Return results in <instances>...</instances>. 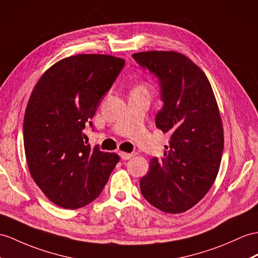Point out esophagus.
Instances as JSON below:
<instances>
[{"label": "esophagus", "mask_w": 258, "mask_h": 258, "mask_svg": "<svg viewBox=\"0 0 258 258\" xmlns=\"http://www.w3.org/2000/svg\"><path fill=\"white\" fill-rule=\"evenodd\" d=\"M119 155H120V158L122 160H129L131 158H134V156L136 155V153H127V152H119Z\"/></svg>", "instance_id": "esophagus-1"}]
</instances>
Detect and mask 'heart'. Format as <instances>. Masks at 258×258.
I'll return each instance as SVG.
<instances>
[{"label": "heart", "mask_w": 258, "mask_h": 258, "mask_svg": "<svg viewBox=\"0 0 258 258\" xmlns=\"http://www.w3.org/2000/svg\"><path fill=\"white\" fill-rule=\"evenodd\" d=\"M133 91H144V92H148V84L141 83L139 85H137Z\"/></svg>", "instance_id": "heart-1"}]
</instances>
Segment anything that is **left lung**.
<instances>
[{
	"instance_id": "8db88e82",
	"label": "left lung",
	"mask_w": 258,
	"mask_h": 258,
	"mask_svg": "<svg viewBox=\"0 0 258 258\" xmlns=\"http://www.w3.org/2000/svg\"><path fill=\"white\" fill-rule=\"evenodd\" d=\"M133 56L159 78L164 106L155 124L171 134L164 156L151 160L140 179L141 192L162 211L185 212L208 192L221 163L224 136L215 94L204 71L183 53L155 50Z\"/></svg>"
}]
</instances>
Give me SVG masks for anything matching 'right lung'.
<instances>
[{"label":"right lung","instance_id":"1","mask_svg":"<svg viewBox=\"0 0 258 258\" xmlns=\"http://www.w3.org/2000/svg\"><path fill=\"white\" fill-rule=\"evenodd\" d=\"M124 66L109 54H77L41 75L24 117V148L29 173L46 197L64 209L96 199L119 155L84 142L105 94Z\"/></svg>","mask_w":258,"mask_h":258}]
</instances>
